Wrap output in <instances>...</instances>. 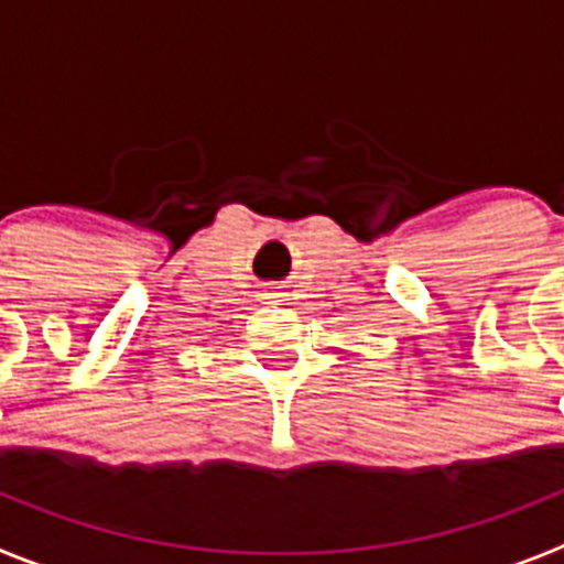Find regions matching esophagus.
<instances>
[{
  "label": "esophagus",
  "instance_id": "1",
  "mask_svg": "<svg viewBox=\"0 0 564 564\" xmlns=\"http://www.w3.org/2000/svg\"><path fill=\"white\" fill-rule=\"evenodd\" d=\"M265 296H268V299H273V296H276V293H265Z\"/></svg>",
  "mask_w": 564,
  "mask_h": 564
}]
</instances>
